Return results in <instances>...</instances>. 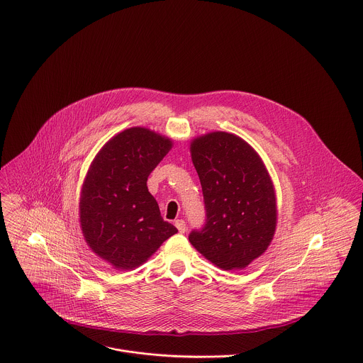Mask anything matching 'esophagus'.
I'll return each mask as SVG.
<instances>
[{"label": "esophagus", "instance_id": "esophagus-1", "mask_svg": "<svg viewBox=\"0 0 363 363\" xmlns=\"http://www.w3.org/2000/svg\"><path fill=\"white\" fill-rule=\"evenodd\" d=\"M174 226L177 228V230H179L180 233H184V232H186V229H187L186 222H184L183 219H177V220H174Z\"/></svg>", "mask_w": 363, "mask_h": 363}]
</instances>
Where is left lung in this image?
Masks as SVG:
<instances>
[{
  "instance_id": "left-lung-1",
  "label": "left lung",
  "mask_w": 363,
  "mask_h": 363,
  "mask_svg": "<svg viewBox=\"0 0 363 363\" xmlns=\"http://www.w3.org/2000/svg\"><path fill=\"white\" fill-rule=\"evenodd\" d=\"M190 151L207 219L189 240L216 267L242 269L267 250L275 232L269 174L257 152L235 134L209 133L196 138Z\"/></svg>"
}]
</instances>
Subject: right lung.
Here are the masks:
<instances>
[{"instance_id":"add662e5","label":"right lung","mask_w":363,"mask_h":363,"mask_svg":"<svg viewBox=\"0 0 363 363\" xmlns=\"http://www.w3.org/2000/svg\"><path fill=\"white\" fill-rule=\"evenodd\" d=\"M172 141L143 127L114 135L94 159L82 186L79 220L88 246L116 269H133L177 233L163 220L147 180Z\"/></svg>"}]
</instances>
